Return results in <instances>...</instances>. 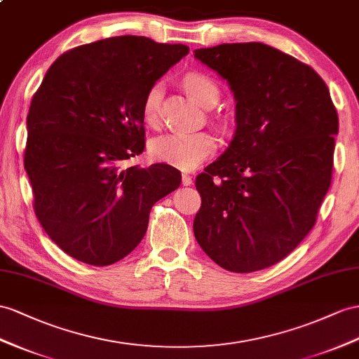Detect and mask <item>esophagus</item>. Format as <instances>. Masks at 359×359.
Segmentation results:
<instances>
[{
	"label": "esophagus",
	"mask_w": 359,
	"mask_h": 359,
	"mask_svg": "<svg viewBox=\"0 0 359 359\" xmlns=\"http://www.w3.org/2000/svg\"><path fill=\"white\" fill-rule=\"evenodd\" d=\"M182 183H183V187H189L192 183V176H189V174H183Z\"/></svg>",
	"instance_id": "1"
}]
</instances>
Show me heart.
Here are the masks:
<instances>
[{
  "label": "heart",
  "instance_id": "heart-1",
  "mask_svg": "<svg viewBox=\"0 0 359 359\" xmlns=\"http://www.w3.org/2000/svg\"><path fill=\"white\" fill-rule=\"evenodd\" d=\"M188 94L203 107H212L219 98V89L215 81L200 72H191L183 79ZM162 101V85L154 83L147 90L142 103V115L149 124H154L159 116ZM217 150V141L206 132L196 133H167L150 142V154L156 161L163 162L183 171H191L212 156Z\"/></svg>",
  "mask_w": 359,
  "mask_h": 359
}]
</instances>
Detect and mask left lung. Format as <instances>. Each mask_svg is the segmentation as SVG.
Instances as JSON below:
<instances>
[{"label":"left lung","mask_w":359,"mask_h":359,"mask_svg":"<svg viewBox=\"0 0 359 359\" xmlns=\"http://www.w3.org/2000/svg\"><path fill=\"white\" fill-rule=\"evenodd\" d=\"M194 57L236 101L233 140L196 179V240L229 271L267 269L316 224L332 179L337 109L314 69L270 45L222 43Z\"/></svg>","instance_id":"1"}]
</instances>
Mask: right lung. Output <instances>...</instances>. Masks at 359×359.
Wrapping results in <instances>:
<instances>
[{"mask_svg":"<svg viewBox=\"0 0 359 359\" xmlns=\"http://www.w3.org/2000/svg\"><path fill=\"white\" fill-rule=\"evenodd\" d=\"M187 45L115 36L53 63L27 115L24 167L43 231L71 258L115 264L141 243L153 205L177 189L171 165L121 168L145 147L147 90Z\"/></svg>","mask_w":359,"mask_h":359,"instance_id":"1","label":"right lung"}]
</instances>
